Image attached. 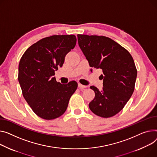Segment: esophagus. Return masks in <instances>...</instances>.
<instances>
[{
    "label": "esophagus",
    "instance_id": "esophagus-1",
    "mask_svg": "<svg viewBox=\"0 0 157 157\" xmlns=\"http://www.w3.org/2000/svg\"><path fill=\"white\" fill-rule=\"evenodd\" d=\"M78 87H79L81 90H82V89H84V88H86L87 86H85V85H82L80 84V83H79V84H78Z\"/></svg>",
    "mask_w": 157,
    "mask_h": 157
}]
</instances>
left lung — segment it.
Segmentation results:
<instances>
[{
    "instance_id": "left-lung-1",
    "label": "left lung",
    "mask_w": 157,
    "mask_h": 157,
    "mask_svg": "<svg viewBox=\"0 0 157 157\" xmlns=\"http://www.w3.org/2000/svg\"><path fill=\"white\" fill-rule=\"evenodd\" d=\"M78 41L90 66L103 72L100 76L103 90L90 86L95 97L89 107L98 116L111 117L124 108L134 92L137 77L134 60L126 48L110 38L78 35Z\"/></svg>"
}]
</instances>
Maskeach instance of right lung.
<instances>
[{"label": "right lung", "instance_id": "right-lung-1", "mask_svg": "<svg viewBox=\"0 0 157 157\" xmlns=\"http://www.w3.org/2000/svg\"><path fill=\"white\" fill-rule=\"evenodd\" d=\"M76 40L73 35L44 38L30 46L20 59L18 81L23 95L32 110L44 119L61 116L78 88L75 81L64 85L54 77Z\"/></svg>", "mask_w": 157, "mask_h": 157}]
</instances>
